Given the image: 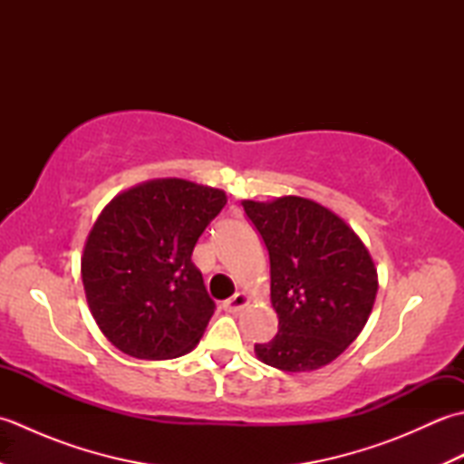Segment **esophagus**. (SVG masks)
<instances>
[{
  "label": "esophagus",
  "instance_id": "34e87169",
  "mask_svg": "<svg viewBox=\"0 0 464 464\" xmlns=\"http://www.w3.org/2000/svg\"><path fill=\"white\" fill-rule=\"evenodd\" d=\"M247 303H249L247 295H243V293H235L233 297H229L227 301H223V309H225L227 313H239V311H241Z\"/></svg>",
  "mask_w": 464,
  "mask_h": 464
}]
</instances>
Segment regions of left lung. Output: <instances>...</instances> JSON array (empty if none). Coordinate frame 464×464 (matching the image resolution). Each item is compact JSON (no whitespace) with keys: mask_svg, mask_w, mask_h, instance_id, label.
<instances>
[{"mask_svg":"<svg viewBox=\"0 0 464 464\" xmlns=\"http://www.w3.org/2000/svg\"><path fill=\"white\" fill-rule=\"evenodd\" d=\"M269 251L271 303L279 331L255 353L275 369L301 372L329 364L367 323L377 269L341 217L303 197L243 201Z\"/></svg>","mask_w":464,"mask_h":464,"instance_id":"1","label":"left lung"}]
</instances>
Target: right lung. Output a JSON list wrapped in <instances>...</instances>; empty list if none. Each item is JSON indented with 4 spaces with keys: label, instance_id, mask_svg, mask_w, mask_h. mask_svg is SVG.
<instances>
[{
    "label": "right lung",
    "instance_id": "add662e5",
    "mask_svg": "<svg viewBox=\"0 0 464 464\" xmlns=\"http://www.w3.org/2000/svg\"><path fill=\"white\" fill-rule=\"evenodd\" d=\"M227 203L221 189L155 179L117 195L97 217L82 257V279L95 323L135 359L189 353L215 313L197 239Z\"/></svg>",
    "mask_w": 464,
    "mask_h": 464
}]
</instances>
